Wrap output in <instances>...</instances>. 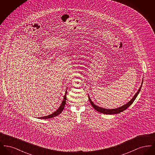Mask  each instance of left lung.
I'll list each match as a JSON object with an SVG mask.
<instances>
[{
	"mask_svg": "<svg viewBox=\"0 0 155 155\" xmlns=\"http://www.w3.org/2000/svg\"><path fill=\"white\" fill-rule=\"evenodd\" d=\"M142 83H143V81L142 82V85L140 86V88L138 89V91H137V92L135 94V95H134V96L133 97V99L130 101L128 102L127 104H125L124 105H123V106L120 107H118L117 109H104L102 107H99L98 106H96L95 105L94 102L91 100L89 96H88L89 100V102L91 104V105L92 106V107L96 110V111L100 112V113H102L103 114H118L120 113V112H122L124 110H126L132 103L134 102V101H135V99H136V97L138 96V94L140 93V89H141V87H142Z\"/></svg>",
	"mask_w": 155,
	"mask_h": 155,
	"instance_id": "left-lung-1",
	"label": "left lung"
}]
</instances>
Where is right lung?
I'll return each instance as SVG.
<instances>
[{
  "mask_svg": "<svg viewBox=\"0 0 155 155\" xmlns=\"http://www.w3.org/2000/svg\"><path fill=\"white\" fill-rule=\"evenodd\" d=\"M66 94H67V91H66V94L64 96V98H63V101L62 102V103L61 104L60 106L59 107V109L54 111V113H53L49 115V116H44V117H39L38 118H41V119H48V118H53L54 117H56L57 116L59 115L61 112L63 110L64 108V106H65V104H66Z\"/></svg>",
  "mask_w": 155,
  "mask_h": 155,
  "instance_id": "add662e5",
  "label": "right lung"
}]
</instances>
